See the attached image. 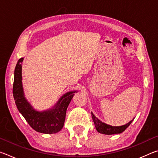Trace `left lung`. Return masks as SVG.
<instances>
[{
    "instance_id": "left-lung-1",
    "label": "left lung",
    "mask_w": 158,
    "mask_h": 158,
    "mask_svg": "<svg viewBox=\"0 0 158 158\" xmlns=\"http://www.w3.org/2000/svg\"><path fill=\"white\" fill-rule=\"evenodd\" d=\"M92 115V118L93 120V122H94L96 130L98 132L101 134H104V135H114V134H120L123 132L125 130V129L129 126L131 124V123L132 121H130L128 123L125 124L124 125H121V126H111V125H109L105 123H102L100 121L98 118L95 116V115L93 113H91Z\"/></svg>"
}]
</instances>
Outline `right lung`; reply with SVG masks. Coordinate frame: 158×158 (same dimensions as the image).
<instances>
[{
    "label": "right lung",
    "instance_id": "right-lung-1",
    "mask_svg": "<svg viewBox=\"0 0 158 158\" xmlns=\"http://www.w3.org/2000/svg\"><path fill=\"white\" fill-rule=\"evenodd\" d=\"M23 60V58H20L15 67L13 84V96L18 110L37 132L44 134L58 132L63 127L67 108L77 90L64 94L53 108L43 111H36L26 100L23 93L21 75Z\"/></svg>",
    "mask_w": 158,
    "mask_h": 158
}]
</instances>
